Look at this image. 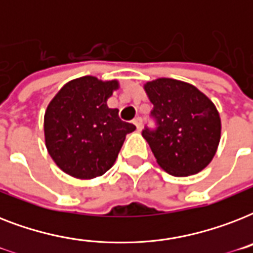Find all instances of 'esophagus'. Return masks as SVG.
Segmentation results:
<instances>
[{
	"instance_id": "1",
	"label": "esophagus",
	"mask_w": 253,
	"mask_h": 253,
	"mask_svg": "<svg viewBox=\"0 0 253 253\" xmlns=\"http://www.w3.org/2000/svg\"><path fill=\"white\" fill-rule=\"evenodd\" d=\"M132 123H134L135 126H136V130H142V125H143V121H142V118H140V117H136V118L134 119V121H132Z\"/></svg>"
}]
</instances>
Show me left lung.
<instances>
[{"label":"left lung","mask_w":253,"mask_h":253,"mask_svg":"<svg viewBox=\"0 0 253 253\" xmlns=\"http://www.w3.org/2000/svg\"><path fill=\"white\" fill-rule=\"evenodd\" d=\"M154 103L156 127H144L143 138L156 162L176 177L196 174L209 166L220 140V118L214 103L196 86L158 79L144 85Z\"/></svg>","instance_id":"8db88e82"}]
</instances>
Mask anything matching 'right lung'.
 Segmentation results:
<instances>
[{
  "label": "right lung",
  "mask_w": 253,
  "mask_h": 253,
  "mask_svg": "<svg viewBox=\"0 0 253 253\" xmlns=\"http://www.w3.org/2000/svg\"><path fill=\"white\" fill-rule=\"evenodd\" d=\"M118 81L84 76L61 87L47 106L44 138L48 154L69 176L89 180L113 167L126 135L136 127L119 119L106 101Z\"/></svg>",
  "instance_id": "obj_1"
}]
</instances>
